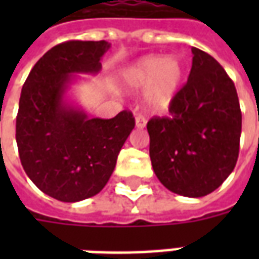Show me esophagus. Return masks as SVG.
<instances>
[{
  "label": "esophagus",
  "mask_w": 259,
  "mask_h": 259,
  "mask_svg": "<svg viewBox=\"0 0 259 259\" xmlns=\"http://www.w3.org/2000/svg\"><path fill=\"white\" fill-rule=\"evenodd\" d=\"M146 124L147 120L144 116H141V115H137V116H136V127H137V129H144Z\"/></svg>",
  "instance_id": "esophagus-1"
}]
</instances>
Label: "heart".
<instances>
[{
	"instance_id": "b5f03b06",
	"label": "heart",
	"mask_w": 259,
	"mask_h": 259,
	"mask_svg": "<svg viewBox=\"0 0 259 259\" xmlns=\"http://www.w3.org/2000/svg\"><path fill=\"white\" fill-rule=\"evenodd\" d=\"M186 79L182 58L162 54L141 57L122 73L123 84L132 91L146 90V105L151 112H165L179 94Z\"/></svg>"
}]
</instances>
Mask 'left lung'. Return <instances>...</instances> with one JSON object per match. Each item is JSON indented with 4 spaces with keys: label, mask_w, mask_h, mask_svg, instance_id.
<instances>
[{
    "label": "left lung",
    "mask_w": 259,
    "mask_h": 259,
    "mask_svg": "<svg viewBox=\"0 0 259 259\" xmlns=\"http://www.w3.org/2000/svg\"><path fill=\"white\" fill-rule=\"evenodd\" d=\"M193 65L168 118L147 123L150 158L159 182L185 197H204L233 172L241 111L234 83L209 54L191 48Z\"/></svg>",
    "instance_id": "1"
}]
</instances>
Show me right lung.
Returning a JSON list of instances; mask_svg holds the SVG:
<instances>
[{"label":"right lung","mask_w":259,"mask_h":259,"mask_svg":"<svg viewBox=\"0 0 259 259\" xmlns=\"http://www.w3.org/2000/svg\"><path fill=\"white\" fill-rule=\"evenodd\" d=\"M108 41H66L53 47L26 79L16 116L22 166L50 197L77 202L98 194L112 175L119 151L135 129L122 111L112 119L89 118L69 98L77 74H97Z\"/></svg>","instance_id":"1"}]
</instances>
